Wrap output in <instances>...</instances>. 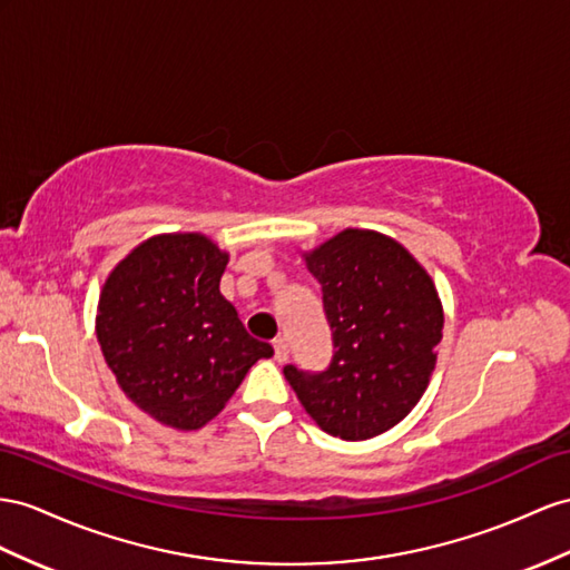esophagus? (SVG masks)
Masks as SVG:
<instances>
[{
    "label": "esophagus",
    "instance_id": "esophagus-1",
    "mask_svg": "<svg viewBox=\"0 0 570 570\" xmlns=\"http://www.w3.org/2000/svg\"><path fill=\"white\" fill-rule=\"evenodd\" d=\"M274 358L279 361V363H284L286 358H288V344H286V340H276L274 342Z\"/></svg>",
    "mask_w": 570,
    "mask_h": 570
}]
</instances>
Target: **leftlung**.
Segmentation results:
<instances>
[{
    "label": "left lung",
    "instance_id": "left-lung-1",
    "mask_svg": "<svg viewBox=\"0 0 570 570\" xmlns=\"http://www.w3.org/2000/svg\"><path fill=\"white\" fill-rule=\"evenodd\" d=\"M303 259L323 286L334 356L323 373L286 366L284 375L325 433L368 441L397 426L426 392L443 303L431 274L385 233L344 228Z\"/></svg>",
    "mask_w": 570,
    "mask_h": 570
}]
</instances>
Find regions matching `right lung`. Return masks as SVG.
Masks as SVG:
<instances>
[{"label":"right lung","instance_id":"right-lung-1","mask_svg":"<svg viewBox=\"0 0 570 570\" xmlns=\"http://www.w3.org/2000/svg\"><path fill=\"white\" fill-rule=\"evenodd\" d=\"M226 265L228 253L204 233H158L100 288L96 334L108 368L137 410L175 431L207 426L274 354L218 291Z\"/></svg>","mask_w":570,"mask_h":570}]
</instances>
